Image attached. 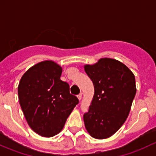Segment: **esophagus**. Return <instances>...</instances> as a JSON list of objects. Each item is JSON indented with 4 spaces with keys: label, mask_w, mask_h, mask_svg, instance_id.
Returning a JSON list of instances; mask_svg holds the SVG:
<instances>
[{
    "label": "esophagus",
    "mask_w": 156,
    "mask_h": 156,
    "mask_svg": "<svg viewBox=\"0 0 156 156\" xmlns=\"http://www.w3.org/2000/svg\"><path fill=\"white\" fill-rule=\"evenodd\" d=\"M82 95H83V94H82V93H80V94H79L77 95V98H78L79 100H80V101L82 99Z\"/></svg>",
    "instance_id": "esophagus-1"
}]
</instances>
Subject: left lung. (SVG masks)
Wrapping results in <instances>:
<instances>
[{
  "mask_svg": "<svg viewBox=\"0 0 156 156\" xmlns=\"http://www.w3.org/2000/svg\"><path fill=\"white\" fill-rule=\"evenodd\" d=\"M84 69L94 88L89 111L83 115L85 126L92 137L106 139L126 122L137 91L135 77L124 64L109 58Z\"/></svg>",
  "mask_w": 156,
  "mask_h": 156,
  "instance_id": "1",
  "label": "left lung"
}]
</instances>
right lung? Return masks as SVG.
<instances>
[{"label":"right lung","instance_id":"right-lung-1","mask_svg":"<svg viewBox=\"0 0 156 156\" xmlns=\"http://www.w3.org/2000/svg\"><path fill=\"white\" fill-rule=\"evenodd\" d=\"M62 72L55 62L44 61L28 69L19 82L21 108L30 128L42 137L58 134L79 103L68 83L61 80Z\"/></svg>","mask_w":156,"mask_h":156}]
</instances>
